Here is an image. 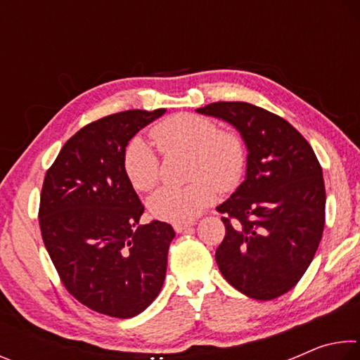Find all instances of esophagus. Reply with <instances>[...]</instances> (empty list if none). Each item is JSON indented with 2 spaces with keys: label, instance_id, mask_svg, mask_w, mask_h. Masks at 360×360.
Wrapping results in <instances>:
<instances>
[{
  "label": "esophagus",
  "instance_id": "esophagus-1",
  "mask_svg": "<svg viewBox=\"0 0 360 360\" xmlns=\"http://www.w3.org/2000/svg\"><path fill=\"white\" fill-rule=\"evenodd\" d=\"M192 225H193V222H174L173 229H174L176 233H181V231H184L186 229L192 227Z\"/></svg>",
  "mask_w": 360,
  "mask_h": 360
}]
</instances>
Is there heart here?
<instances>
[{
    "instance_id": "heart-1",
    "label": "heart",
    "mask_w": 360,
    "mask_h": 360,
    "mask_svg": "<svg viewBox=\"0 0 360 360\" xmlns=\"http://www.w3.org/2000/svg\"><path fill=\"white\" fill-rule=\"evenodd\" d=\"M150 138L165 155L188 152V179L192 184L165 187L149 202L150 214L167 222H187L214 202L216 191L230 192L240 184L246 169V146L233 130H222L205 115L181 112L169 115L150 129ZM130 184L150 192L160 182L162 163L143 138H131L122 157Z\"/></svg>"
}]
</instances>
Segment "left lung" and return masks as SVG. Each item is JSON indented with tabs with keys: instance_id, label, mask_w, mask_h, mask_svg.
<instances>
[{
	"instance_id": "obj_1",
	"label": "left lung",
	"mask_w": 360,
	"mask_h": 360,
	"mask_svg": "<svg viewBox=\"0 0 360 360\" xmlns=\"http://www.w3.org/2000/svg\"><path fill=\"white\" fill-rule=\"evenodd\" d=\"M197 112L227 120L248 148L246 179L217 206L225 236L216 251L222 276L255 300H273L300 281L326 224L322 168L288 120L243 101Z\"/></svg>"
}]
</instances>
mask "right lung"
<instances>
[{"mask_svg": "<svg viewBox=\"0 0 360 360\" xmlns=\"http://www.w3.org/2000/svg\"><path fill=\"white\" fill-rule=\"evenodd\" d=\"M165 109L115 112L82 127L47 169L39 202L44 246L66 290L111 318L144 311L167 273L169 224L138 227L144 206L122 167L130 139Z\"/></svg>", "mask_w": 360, "mask_h": 360, "instance_id": "1", "label": "right lung"}]
</instances>
